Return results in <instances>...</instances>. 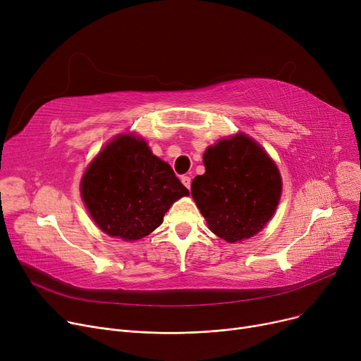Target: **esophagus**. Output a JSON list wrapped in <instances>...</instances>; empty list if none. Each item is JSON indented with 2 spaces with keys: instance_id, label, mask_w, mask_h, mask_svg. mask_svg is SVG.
<instances>
[{
  "instance_id": "esophagus-1",
  "label": "esophagus",
  "mask_w": 361,
  "mask_h": 361,
  "mask_svg": "<svg viewBox=\"0 0 361 361\" xmlns=\"http://www.w3.org/2000/svg\"><path fill=\"white\" fill-rule=\"evenodd\" d=\"M181 183L188 188V190H190V185H192V178L188 177V176H183L181 177Z\"/></svg>"
}]
</instances>
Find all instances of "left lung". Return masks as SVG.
<instances>
[{
	"label": "left lung",
	"mask_w": 361,
	"mask_h": 361,
	"mask_svg": "<svg viewBox=\"0 0 361 361\" xmlns=\"http://www.w3.org/2000/svg\"><path fill=\"white\" fill-rule=\"evenodd\" d=\"M206 173L192 196L212 233L228 243L250 238L274 215L281 176L274 161L245 135L222 139L203 155Z\"/></svg>",
	"instance_id": "obj_1"
}]
</instances>
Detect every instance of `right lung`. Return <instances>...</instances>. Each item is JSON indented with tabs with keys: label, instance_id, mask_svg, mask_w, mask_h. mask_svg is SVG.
<instances>
[{
	"label": "right lung",
	"instance_id": "add662e5",
	"mask_svg": "<svg viewBox=\"0 0 361 361\" xmlns=\"http://www.w3.org/2000/svg\"><path fill=\"white\" fill-rule=\"evenodd\" d=\"M187 195L173 168L130 135L108 143L82 178L93 221L111 237L128 241L157 230L169 206Z\"/></svg>",
	"mask_w": 361,
	"mask_h": 361
}]
</instances>
